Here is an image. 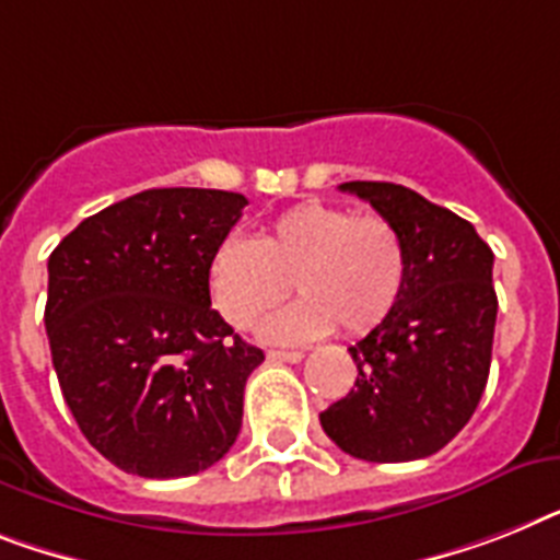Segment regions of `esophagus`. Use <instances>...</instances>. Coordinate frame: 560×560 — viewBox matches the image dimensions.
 <instances>
[{"label":"esophagus","mask_w":560,"mask_h":560,"mask_svg":"<svg viewBox=\"0 0 560 560\" xmlns=\"http://www.w3.org/2000/svg\"><path fill=\"white\" fill-rule=\"evenodd\" d=\"M269 360H280V363H300L303 360V352L300 349H271Z\"/></svg>","instance_id":"34e87169"}]
</instances>
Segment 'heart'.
I'll list each match as a JSON object with an SVG mask.
<instances>
[{
  "label": "heart",
  "instance_id": "obj_1",
  "mask_svg": "<svg viewBox=\"0 0 560 560\" xmlns=\"http://www.w3.org/2000/svg\"><path fill=\"white\" fill-rule=\"evenodd\" d=\"M409 257L395 223L331 202H300L257 237L231 231L206 266L208 298L234 329H252L289 294L298 303L262 323V337L300 343L329 335H366L404 294Z\"/></svg>",
  "mask_w": 560,
  "mask_h": 560
}]
</instances>
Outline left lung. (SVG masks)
<instances>
[{
	"mask_svg": "<svg viewBox=\"0 0 560 560\" xmlns=\"http://www.w3.org/2000/svg\"><path fill=\"white\" fill-rule=\"evenodd\" d=\"M406 243L409 271L395 312L349 346L354 389L326 412L323 432L346 455L406 464L435 455L469 423L487 389L498 298L492 248L472 223L395 183H343Z\"/></svg>",
	"mask_w": 560,
	"mask_h": 560,
	"instance_id": "8db88e82",
	"label": "left lung"
}]
</instances>
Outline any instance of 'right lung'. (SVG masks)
<instances>
[{
  "mask_svg": "<svg viewBox=\"0 0 560 560\" xmlns=\"http://www.w3.org/2000/svg\"><path fill=\"white\" fill-rule=\"evenodd\" d=\"M246 206L217 188H148L82 220L48 257L59 389L122 472L186 478L237 441L262 352L211 308L206 266Z\"/></svg>",
  "mask_w": 560,
  "mask_h": 560,
  "instance_id": "obj_1",
  "label": "right lung"
}]
</instances>
